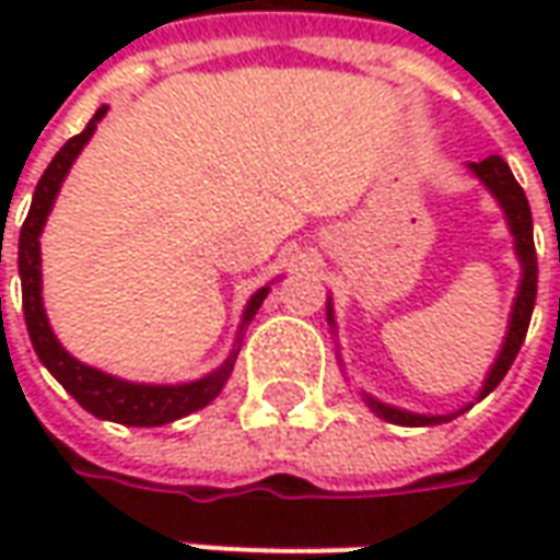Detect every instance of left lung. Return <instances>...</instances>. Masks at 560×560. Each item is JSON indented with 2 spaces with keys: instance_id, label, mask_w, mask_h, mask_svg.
Wrapping results in <instances>:
<instances>
[{
  "instance_id": "8db88e82",
  "label": "left lung",
  "mask_w": 560,
  "mask_h": 560,
  "mask_svg": "<svg viewBox=\"0 0 560 560\" xmlns=\"http://www.w3.org/2000/svg\"><path fill=\"white\" fill-rule=\"evenodd\" d=\"M474 176L480 179L489 191L494 195V200L501 203L506 215V224H510V233H513V243H516L518 264H522V281H518L516 303H513V312H510V327H506V339L501 353L494 357L492 369H489V377L482 381V389L477 399H486L492 393L504 375L510 372V365L516 360L518 348L525 341V332H528L530 312H534V300H537V252H534V221H530V207L528 197L522 191V185L516 183V176L510 173L506 161L501 155H489L482 161H470L468 164ZM327 317L332 324V305L327 303ZM369 408L381 417V420L396 422V425H434V422H446L458 417L462 411H468L470 405H465L462 411L446 413V417H425V413H411L401 411V408H393V405H384V401L365 396Z\"/></svg>"
}]
</instances>
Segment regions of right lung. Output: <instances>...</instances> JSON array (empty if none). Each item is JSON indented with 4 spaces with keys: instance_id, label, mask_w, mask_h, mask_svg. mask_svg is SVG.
<instances>
[{
    "instance_id": "1",
    "label": "right lung",
    "mask_w": 560,
    "mask_h": 560,
    "mask_svg": "<svg viewBox=\"0 0 560 560\" xmlns=\"http://www.w3.org/2000/svg\"><path fill=\"white\" fill-rule=\"evenodd\" d=\"M104 114H107V107L95 110L90 126L56 152L54 161L47 164V171H44V176L35 185L30 215L23 221V228H20L18 248L20 284H23V315H26V329H30L32 348L38 353V360L66 387V393H71L78 399L80 408L95 413L98 420L122 422V425H164V422H173L179 420V417L200 411V408H207L209 401L219 396L224 381L231 377L240 348H233L231 357L215 372H209L207 377L191 381V384H173V387H164V384H131V381L104 375L98 369L74 360L54 336L42 303V243H38V236H42L44 221H47L50 209H54L59 185H62V179L71 171L80 149L90 143V138L95 135V126L102 122ZM267 293L269 288H260L248 300L243 312V324H240V336H243L245 324L257 315L260 303L267 300ZM240 336H236V341H240Z\"/></svg>"
}]
</instances>
